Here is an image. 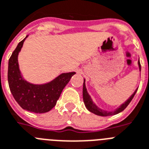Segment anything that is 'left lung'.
Instances as JSON below:
<instances>
[{
    "label": "left lung",
    "instance_id": "1",
    "mask_svg": "<svg viewBox=\"0 0 149 149\" xmlns=\"http://www.w3.org/2000/svg\"><path fill=\"white\" fill-rule=\"evenodd\" d=\"M139 70H141V64H140L139 60ZM85 81V80H84ZM138 89H136L132 95H131V97L129 98V100H127L126 102H125L124 104H123L122 106L119 107L118 109H117L116 111H113V112H108V111H104V110L100 109V108H98L97 106H95V104L93 103V102L92 101L91 98L89 96V95L88 94L86 91V86H85V83H83V102H84V104H85L86 107L88 110H89V112H93L94 114L98 115V116H114L116 114H118L119 112H121L122 111L125 109L126 108L128 105L130 103V102L132 101V100L133 99L134 95L136 93V92H137Z\"/></svg>",
    "mask_w": 149,
    "mask_h": 149
}]
</instances>
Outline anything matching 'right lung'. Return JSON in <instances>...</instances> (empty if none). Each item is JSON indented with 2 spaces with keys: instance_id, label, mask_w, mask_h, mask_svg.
Here are the masks:
<instances>
[{
  "instance_id": "right-lung-1",
  "label": "right lung",
  "mask_w": 149,
  "mask_h": 149,
  "mask_svg": "<svg viewBox=\"0 0 149 149\" xmlns=\"http://www.w3.org/2000/svg\"><path fill=\"white\" fill-rule=\"evenodd\" d=\"M26 37L18 43L9 59L8 84L14 100L21 108L34 113H44L56 106L63 89L75 72L63 73L44 85H33L24 80L19 70L17 56Z\"/></svg>"
}]
</instances>
